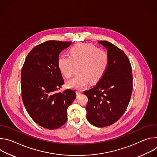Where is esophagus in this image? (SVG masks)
I'll use <instances>...</instances> for the list:
<instances>
[{
	"label": "esophagus",
	"mask_w": 157,
	"mask_h": 157,
	"mask_svg": "<svg viewBox=\"0 0 157 157\" xmlns=\"http://www.w3.org/2000/svg\"><path fill=\"white\" fill-rule=\"evenodd\" d=\"M81 94V91H77L76 92V94L78 96V95H79V94Z\"/></svg>",
	"instance_id": "esophagus-1"
}]
</instances>
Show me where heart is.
I'll return each mask as SVG.
<instances>
[{"instance_id":"heart-1","label":"heart","mask_w":157,"mask_h":157,"mask_svg":"<svg viewBox=\"0 0 157 157\" xmlns=\"http://www.w3.org/2000/svg\"><path fill=\"white\" fill-rule=\"evenodd\" d=\"M108 63L107 53L89 43L76 44L70 50V56L62 54L57 62L59 70L66 78H71L79 66V74L67 82L69 87L77 90H82L91 81L98 82L105 73Z\"/></svg>"}]
</instances>
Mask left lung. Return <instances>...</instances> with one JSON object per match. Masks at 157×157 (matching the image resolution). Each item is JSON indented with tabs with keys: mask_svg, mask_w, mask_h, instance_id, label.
I'll use <instances>...</instances> for the list:
<instances>
[{
	"mask_svg": "<svg viewBox=\"0 0 157 157\" xmlns=\"http://www.w3.org/2000/svg\"><path fill=\"white\" fill-rule=\"evenodd\" d=\"M98 42L107 50L108 66L96 86L84 94L88 98L87 121L103 127L117 122L125 113L131 98L133 76L129 59L122 50L107 41Z\"/></svg>",
	"mask_w": 157,
	"mask_h": 157,
	"instance_id": "left-lung-1",
	"label": "left lung"
}]
</instances>
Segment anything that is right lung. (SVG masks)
Segmentation results:
<instances>
[{
	"mask_svg": "<svg viewBox=\"0 0 157 157\" xmlns=\"http://www.w3.org/2000/svg\"><path fill=\"white\" fill-rule=\"evenodd\" d=\"M71 43L50 40L38 44L28 54L21 68L22 101L33 121L45 128L56 129L66 122L67 109L76 96L70 89L57 91L64 84L58 56Z\"/></svg>",
	"mask_w": 157,
	"mask_h": 157,
	"instance_id": "obj_1",
	"label": "right lung"
}]
</instances>
